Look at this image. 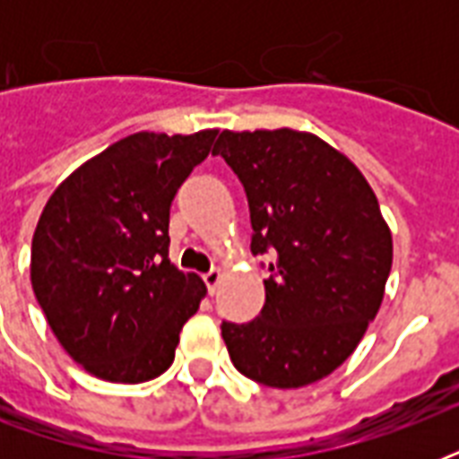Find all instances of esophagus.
Listing matches in <instances>:
<instances>
[{
    "label": "esophagus",
    "mask_w": 459,
    "mask_h": 459,
    "mask_svg": "<svg viewBox=\"0 0 459 459\" xmlns=\"http://www.w3.org/2000/svg\"><path fill=\"white\" fill-rule=\"evenodd\" d=\"M221 279H223V273L219 272V269H212V272H209V273H204V283H207L209 295L216 293V288H219Z\"/></svg>",
    "instance_id": "34e87169"
}]
</instances>
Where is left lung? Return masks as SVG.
<instances>
[{
	"label": "left lung",
	"instance_id": "1",
	"mask_svg": "<svg viewBox=\"0 0 459 459\" xmlns=\"http://www.w3.org/2000/svg\"><path fill=\"white\" fill-rule=\"evenodd\" d=\"M247 193L250 250L272 252L264 307L221 324L236 369L272 388H302L348 359L377 316L393 238L362 171L307 131H223L214 152Z\"/></svg>",
	"mask_w": 459,
	"mask_h": 459
}]
</instances>
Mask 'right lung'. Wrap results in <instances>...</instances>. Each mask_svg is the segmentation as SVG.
I'll use <instances>...</instances> for the list:
<instances>
[{
  "instance_id": "obj_1",
  "label": "right lung",
  "mask_w": 459,
  "mask_h": 459,
  "mask_svg": "<svg viewBox=\"0 0 459 459\" xmlns=\"http://www.w3.org/2000/svg\"><path fill=\"white\" fill-rule=\"evenodd\" d=\"M216 133H135L49 195L32 236V290L61 348L92 377L143 384L171 367L207 286L169 259V212Z\"/></svg>"
}]
</instances>
